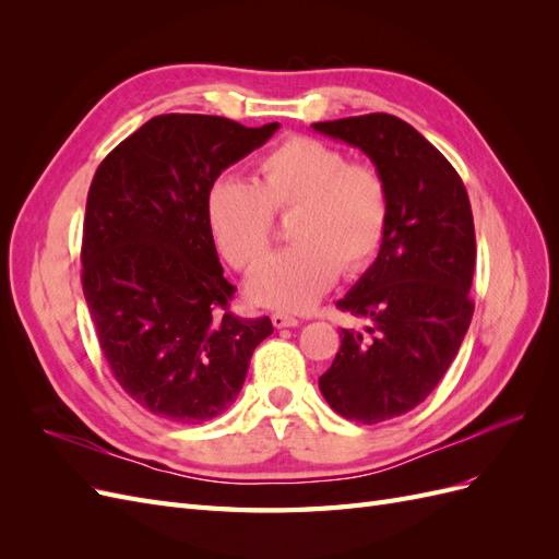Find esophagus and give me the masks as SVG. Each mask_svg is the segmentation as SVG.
Segmentation results:
<instances>
[{
  "label": "esophagus",
  "instance_id": "esophagus-1",
  "mask_svg": "<svg viewBox=\"0 0 559 559\" xmlns=\"http://www.w3.org/2000/svg\"><path fill=\"white\" fill-rule=\"evenodd\" d=\"M270 319H273V326H275V329H292V326H298V319L292 317V314H286V312H275Z\"/></svg>",
  "mask_w": 559,
  "mask_h": 559
}]
</instances>
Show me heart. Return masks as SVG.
Here are the masks:
<instances>
[{"label":"heart","instance_id":"b5f03b06","mask_svg":"<svg viewBox=\"0 0 559 559\" xmlns=\"http://www.w3.org/2000/svg\"><path fill=\"white\" fill-rule=\"evenodd\" d=\"M273 211L294 212V245L253 270L247 294L259 306L302 312L331 289L341 267L361 273L373 265L392 224V193L373 163L294 134L259 158L253 183L222 175L205 193V224L235 270L249 273L265 257Z\"/></svg>","mask_w":559,"mask_h":559}]
</instances>
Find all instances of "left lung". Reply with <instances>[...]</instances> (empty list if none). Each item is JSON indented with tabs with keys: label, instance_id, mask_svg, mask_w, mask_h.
I'll use <instances>...</instances> for the list:
<instances>
[{
	"label": "left lung",
	"instance_id": "8db88e82",
	"mask_svg": "<svg viewBox=\"0 0 559 559\" xmlns=\"http://www.w3.org/2000/svg\"><path fill=\"white\" fill-rule=\"evenodd\" d=\"M361 148L392 193V224L376 263L337 300L368 319L341 331V352L319 378L331 408L378 425L405 415L441 382L468 331L476 230L462 177L431 142L392 114L312 126Z\"/></svg>",
	"mask_w": 559,
	"mask_h": 559
}]
</instances>
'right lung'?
<instances>
[{
  "label": "right lung",
  "instance_id": "add662e5",
  "mask_svg": "<svg viewBox=\"0 0 559 559\" xmlns=\"http://www.w3.org/2000/svg\"><path fill=\"white\" fill-rule=\"evenodd\" d=\"M280 123L224 116L151 118L99 163L81 245V284L116 382L156 417L200 425L238 399L267 317L228 310L205 224V193Z\"/></svg>",
  "mask_w": 559,
  "mask_h": 559
}]
</instances>
